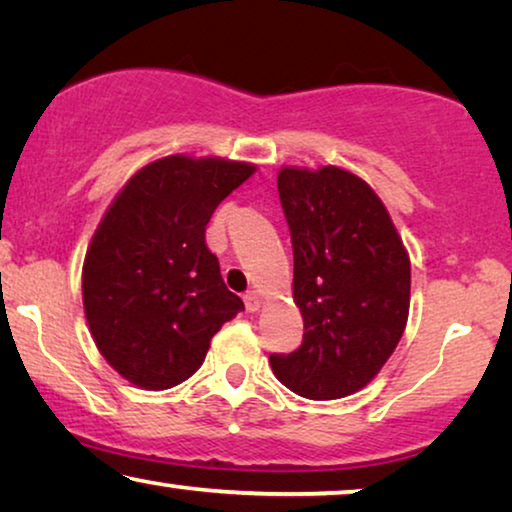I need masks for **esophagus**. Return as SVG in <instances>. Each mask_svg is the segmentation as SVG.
I'll list each match as a JSON object with an SVG mask.
<instances>
[{
	"label": "esophagus",
	"instance_id": "esophagus-1",
	"mask_svg": "<svg viewBox=\"0 0 512 512\" xmlns=\"http://www.w3.org/2000/svg\"><path fill=\"white\" fill-rule=\"evenodd\" d=\"M243 301H246L248 312H257L259 308H262V296H259L257 292H248L246 296H243Z\"/></svg>",
	"mask_w": 512,
	"mask_h": 512
}]
</instances>
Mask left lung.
I'll use <instances>...</instances> for the list:
<instances>
[{"mask_svg": "<svg viewBox=\"0 0 512 512\" xmlns=\"http://www.w3.org/2000/svg\"><path fill=\"white\" fill-rule=\"evenodd\" d=\"M278 193L292 234L303 342L269 363L301 398H345L377 377L407 326V248L384 202L354 172L285 165Z\"/></svg>", "mask_w": 512, "mask_h": 512, "instance_id": "8db88e82", "label": "left lung"}]
</instances>
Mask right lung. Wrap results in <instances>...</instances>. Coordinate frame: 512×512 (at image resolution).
Returning <instances> with one entry per match:
<instances>
[{"mask_svg": "<svg viewBox=\"0 0 512 512\" xmlns=\"http://www.w3.org/2000/svg\"><path fill=\"white\" fill-rule=\"evenodd\" d=\"M255 170L165 156L137 170L105 211L82 266V303L98 352L133 386L165 391L195 375L213 335L243 310L204 232Z\"/></svg>", "mask_w": 512, "mask_h": 512, "instance_id": "obj_1", "label": "right lung"}]
</instances>
